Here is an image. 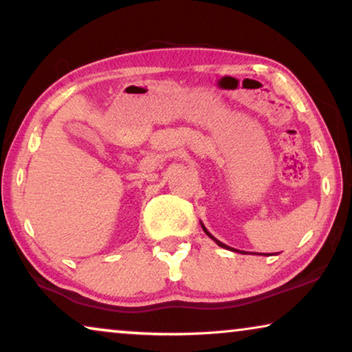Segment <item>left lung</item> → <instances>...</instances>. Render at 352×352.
<instances>
[{"label":"left lung","instance_id":"1","mask_svg":"<svg viewBox=\"0 0 352 352\" xmlns=\"http://www.w3.org/2000/svg\"><path fill=\"white\" fill-rule=\"evenodd\" d=\"M201 224V229H204V232L206 234V235H208V237L211 239V240H214V242L216 243H218L219 245V247L221 248H226V250H230V252H239V253H242V254H247V253H245V252H240V250H235V248H230V247H228V245H226V243H223V242H219V240L218 239H214L213 237V235H211L210 232H208V229H206L205 228V226H204V223H200ZM254 254H256V253H254ZM259 254V253H258ZM261 254H264V256H269V254H266V253H261Z\"/></svg>","mask_w":352,"mask_h":352}]
</instances>
